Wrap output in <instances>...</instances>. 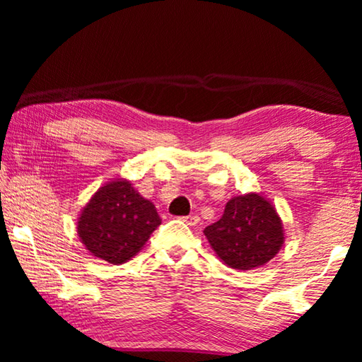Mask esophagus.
Returning a JSON list of instances; mask_svg holds the SVG:
<instances>
[{
    "instance_id": "1",
    "label": "esophagus",
    "mask_w": 362,
    "mask_h": 362,
    "mask_svg": "<svg viewBox=\"0 0 362 362\" xmlns=\"http://www.w3.org/2000/svg\"><path fill=\"white\" fill-rule=\"evenodd\" d=\"M182 221H185L187 226L199 224V217H197V216H186V217H182Z\"/></svg>"
}]
</instances>
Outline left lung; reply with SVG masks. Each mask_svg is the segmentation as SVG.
<instances>
[{"mask_svg":"<svg viewBox=\"0 0 362 362\" xmlns=\"http://www.w3.org/2000/svg\"><path fill=\"white\" fill-rule=\"evenodd\" d=\"M204 235L227 267L252 270L279 254L285 242L284 222L275 206L259 192L234 196L224 214L207 226Z\"/></svg>","mask_w":362,"mask_h":362,"instance_id":"1","label":"left lung"}]
</instances>
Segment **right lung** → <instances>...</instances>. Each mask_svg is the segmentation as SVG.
Returning <instances> with one entry per match:
<instances>
[{"label": "right lung", "instance_id": "obj_1", "mask_svg": "<svg viewBox=\"0 0 362 362\" xmlns=\"http://www.w3.org/2000/svg\"><path fill=\"white\" fill-rule=\"evenodd\" d=\"M161 224L156 207L123 177L98 187L77 219V234L93 257L120 265L132 260Z\"/></svg>", "mask_w": 362, "mask_h": 362}]
</instances>
